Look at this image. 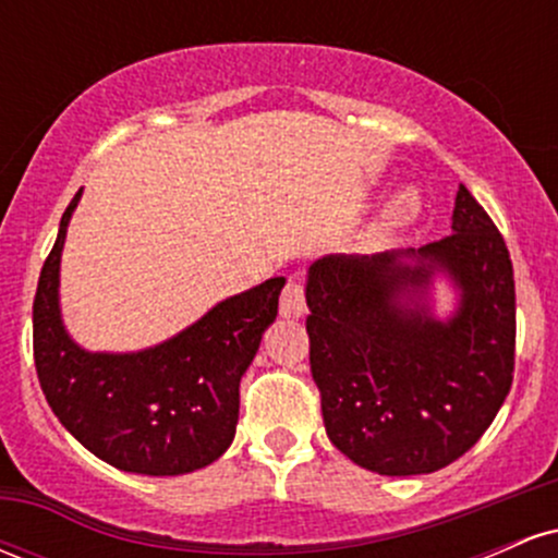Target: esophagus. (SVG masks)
<instances>
[{"label": "esophagus", "mask_w": 558, "mask_h": 558, "mask_svg": "<svg viewBox=\"0 0 558 558\" xmlns=\"http://www.w3.org/2000/svg\"><path fill=\"white\" fill-rule=\"evenodd\" d=\"M280 315L288 319H299L306 315V299H304V283L299 278H288V283L280 293Z\"/></svg>", "instance_id": "34e87169"}]
</instances>
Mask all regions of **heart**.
<instances>
[{
	"label": "heart",
	"instance_id": "b5f03b06",
	"mask_svg": "<svg viewBox=\"0 0 558 558\" xmlns=\"http://www.w3.org/2000/svg\"><path fill=\"white\" fill-rule=\"evenodd\" d=\"M417 215H420L417 194H412V191H403V194L390 198V202L386 204V209H383V215L373 222V228H369V241L377 243V241L390 239L396 230L407 228Z\"/></svg>",
	"mask_w": 558,
	"mask_h": 558
}]
</instances>
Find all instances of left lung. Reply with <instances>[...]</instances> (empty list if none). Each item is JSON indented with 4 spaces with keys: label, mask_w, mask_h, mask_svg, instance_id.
Segmentation results:
<instances>
[{
    "label": "left lung",
    "mask_w": 558,
    "mask_h": 558,
    "mask_svg": "<svg viewBox=\"0 0 558 558\" xmlns=\"http://www.w3.org/2000/svg\"><path fill=\"white\" fill-rule=\"evenodd\" d=\"M451 235L373 257L328 254L306 278L310 364L328 438L377 475H427L488 430L514 373V270L504 235L459 185ZM444 271L458 312L426 304Z\"/></svg>",
    "instance_id": "8db88e82"
}]
</instances>
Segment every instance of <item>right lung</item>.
<instances>
[{"label":"right lung","mask_w":558,"mask_h":558,"mask_svg":"<svg viewBox=\"0 0 558 558\" xmlns=\"http://www.w3.org/2000/svg\"><path fill=\"white\" fill-rule=\"evenodd\" d=\"M81 191L41 267L34 299V360L65 430L101 462L136 475H185L233 444L239 383L278 315L286 278L213 306L170 341L131 354L86 351L60 315V257Z\"/></svg>","instance_id":"add662e5"}]
</instances>
